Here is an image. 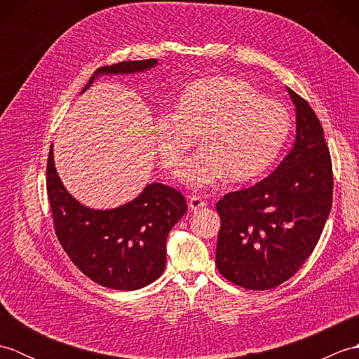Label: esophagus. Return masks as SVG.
<instances>
[{"label": "esophagus", "instance_id": "1", "mask_svg": "<svg viewBox=\"0 0 359 359\" xmlns=\"http://www.w3.org/2000/svg\"><path fill=\"white\" fill-rule=\"evenodd\" d=\"M205 201L202 199L201 196H196V194H193V196H189V201H188V207H189V210L191 211H196V210H201V208H203L205 207Z\"/></svg>", "mask_w": 359, "mask_h": 359}]
</instances>
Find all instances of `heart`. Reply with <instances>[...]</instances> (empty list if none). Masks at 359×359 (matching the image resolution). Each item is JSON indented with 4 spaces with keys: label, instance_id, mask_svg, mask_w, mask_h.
Wrapping results in <instances>:
<instances>
[{
    "label": "heart",
    "instance_id": "heart-1",
    "mask_svg": "<svg viewBox=\"0 0 359 359\" xmlns=\"http://www.w3.org/2000/svg\"><path fill=\"white\" fill-rule=\"evenodd\" d=\"M290 131L287 106L238 77L191 83L175 112L158 114L152 126L160 163L168 171L177 170L199 137L202 148L179 174L189 188L210 187L225 175L231 182L256 179L279 157Z\"/></svg>",
    "mask_w": 359,
    "mask_h": 359
}]
</instances>
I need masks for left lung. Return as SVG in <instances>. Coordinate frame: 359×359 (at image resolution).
I'll list each match as a JSON object with an SVG mask.
<instances>
[{"mask_svg": "<svg viewBox=\"0 0 359 359\" xmlns=\"http://www.w3.org/2000/svg\"><path fill=\"white\" fill-rule=\"evenodd\" d=\"M296 111L292 149L269 177L216 203V265L248 290H269L307 261L330 215L333 174L323 126L310 104L287 88Z\"/></svg>", "mask_w": 359, "mask_h": 359, "instance_id": "1", "label": "left lung"}]
</instances>
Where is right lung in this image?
<instances>
[{
  "label": "right lung",
  "mask_w": 359,
  "mask_h": 359,
  "mask_svg": "<svg viewBox=\"0 0 359 359\" xmlns=\"http://www.w3.org/2000/svg\"><path fill=\"white\" fill-rule=\"evenodd\" d=\"M157 65V60H140L103 66L80 94L103 75L142 74ZM46 187L57 238L89 279L114 290H139L162 276L168 234L188 210L177 189L152 182L117 208H89L65 188L53 162V144Z\"/></svg>",
  "instance_id": "right-lung-1"
}]
</instances>
